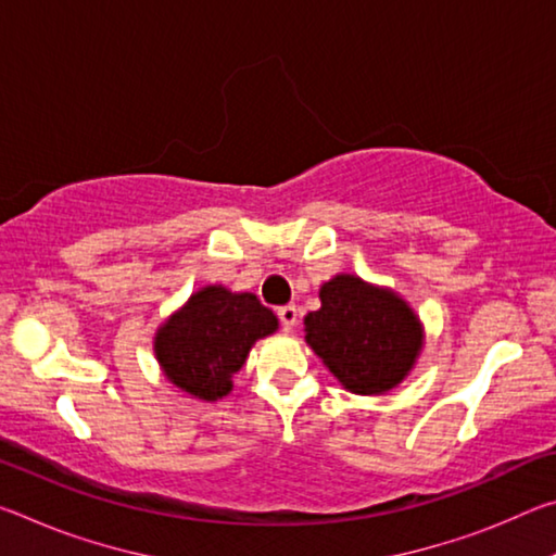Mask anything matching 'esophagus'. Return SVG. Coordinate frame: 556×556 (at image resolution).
I'll use <instances>...</instances> for the list:
<instances>
[{"label":"esophagus","mask_w":556,"mask_h":556,"mask_svg":"<svg viewBox=\"0 0 556 556\" xmlns=\"http://www.w3.org/2000/svg\"><path fill=\"white\" fill-rule=\"evenodd\" d=\"M277 316H279L281 328H285V331H291V328H294V326L299 324V308H296L294 304L279 306V308H277Z\"/></svg>","instance_id":"34e87169"}]
</instances>
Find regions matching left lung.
I'll return each instance as SVG.
<instances>
[{
    "instance_id": "8db88e82",
    "label": "left lung",
    "mask_w": 556,
    "mask_h": 556,
    "mask_svg": "<svg viewBox=\"0 0 556 556\" xmlns=\"http://www.w3.org/2000/svg\"><path fill=\"white\" fill-rule=\"evenodd\" d=\"M318 299L321 308L304 316V338L348 392L384 394L414 370L425 324L397 291L341 271Z\"/></svg>"
}]
</instances>
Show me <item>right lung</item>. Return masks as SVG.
Masks as SVG:
<instances>
[{
	"label": "right lung",
	"mask_w": 556,
	"mask_h": 556,
	"mask_svg": "<svg viewBox=\"0 0 556 556\" xmlns=\"http://www.w3.org/2000/svg\"><path fill=\"white\" fill-rule=\"evenodd\" d=\"M277 328L279 318L252 291L205 285L156 328L154 355L164 380L178 392L218 402L232 392L235 372L252 345Z\"/></svg>",
	"instance_id": "1"
}]
</instances>
